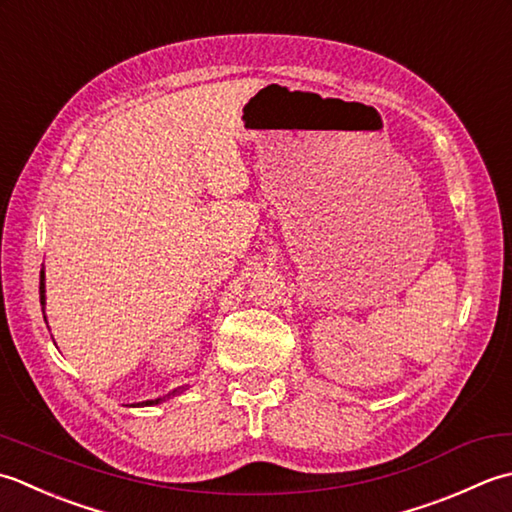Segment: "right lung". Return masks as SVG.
<instances>
[{"label": "right lung", "instance_id": "obj_1", "mask_svg": "<svg viewBox=\"0 0 512 512\" xmlns=\"http://www.w3.org/2000/svg\"><path fill=\"white\" fill-rule=\"evenodd\" d=\"M39 300H41V305H44V271H41V276H39ZM185 387H179V389H174L172 393H168L165 395V398H170V395H176V393H181ZM163 400V398H161ZM161 400H148L145 404H159ZM143 404V402H141Z\"/></svg>", "mask_w": 512, "mask_h": 512}]
</instances>
